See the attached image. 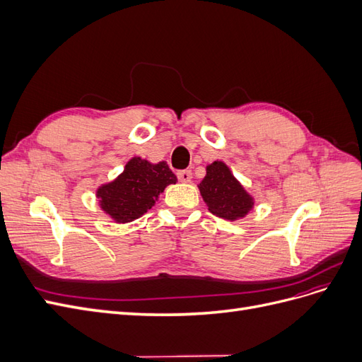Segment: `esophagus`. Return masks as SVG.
I'll use <instances>...</instances> for the list:
<instances>
[{"mask_svg":"<svg viewBox=\"0 0 362 362\" xmlns=\"http://www.w3.org/2000/svg\"><path fill=\"white\" fill-rule=\"evenodd\" d=\"M178 180L181 181V182H190L192 181V170H180L178 173Z\"/></svg>","mask_w":362,"mask_h":362,"instance_id":"esophagus-1","label":"esophagus"}]
</instances>
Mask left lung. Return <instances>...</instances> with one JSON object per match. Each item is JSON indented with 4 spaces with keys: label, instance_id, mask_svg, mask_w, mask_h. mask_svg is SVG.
Returning <instances> with one entry per match:
<instances>
[{
    "label": "left lung",
    "instance_id": "left-lung-1",
    "mask_svg": "<svg viewBox=\"0 0 362 362\" xmlns=\"http://www.w3.org/2000/svg\"><path fill=\"white\" fill-rule=\"evenodd\" d=\"M198 187L208 211L226 221L243 218L255 204L223 161L208 164L205 178Z\"/></svg>",
    "mask_w": 362,
    "mask_h": 362
}]
</instances>
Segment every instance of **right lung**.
Masks as SVG:
<instances>
[{"mask_svg":"<svg viewBox=\"0 0 362 362\" xmlns=\"http://www.w3.org/2000/svg\"><path fill=\"white\" fill-rule=\"evenodd\" d=\"M169 184H177V177L166 161L152 164L133 157L116 180L98 187L96 198L115 222L128 223L151 210Z\"/></svg>","mask_w":362,"mask_h":362,"instance_id":"right-lung-1","label":"right lung"}]
</instances>
